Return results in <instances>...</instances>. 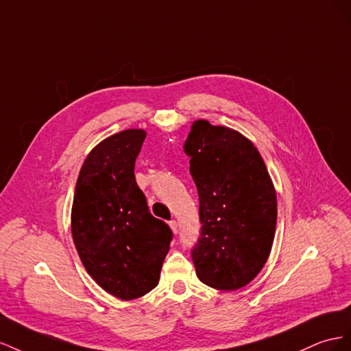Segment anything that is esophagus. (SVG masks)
Masks as SVG:
<instances>
[{
    "label": "esophagus",
    "instance_id": "obj_1",
    "mask_svg": "<svg viewBox=\"0 0 351 351\" xmlns=\"http://www.w3.org/2000/svg\"><path fill=\"white\" fill-rule=\"evenodd\" d=\"M169 226H170V229H172V232H173V234H176V232H178V222H176V220H170V222H169Z\"/></svg>",
    "mask_w": 351,
    "mask_h": 351
}]
</instances>
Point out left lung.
Wrapping results in <instances>:
<instances>
[{
    "mask_svg": "<svg viewBox=\"0 0 351 351\" xmlns=\"http://www.w3.org/2000/svg\"><path fill=\"white\" fill-rule=\"evenodd\" d=\"M184 148L203 225L193 250L197 276L215 289L235 291L258 275L272 250V178L254 144L232 128L194 120Z\"/></svg>",
    "mask_w": 351,
    "mask_h": 351,
    "instance_id": "obj_1",
    "label": "left lung"
}]
</instances>
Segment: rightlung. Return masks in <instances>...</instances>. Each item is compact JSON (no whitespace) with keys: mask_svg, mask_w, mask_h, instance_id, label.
I'll return each instance as SVG.
<instances>
[{"mask_svg":"<svg viewBox=\"0 0 351 351\" xmlns=\"http://www.w3.org/2000/svg\"><path fill=\"white\" fill-rule=\"evenodd\" d=\"M147 132L125 129L98 143L81 167L70 226L86 272L106 293L135 300L157 287L172 231L148 212L135 175Z\"/></svg>","mask_w":351,"mask_h":351,"instance_id":"right-lung-1","label":"right lung"}]
</instances>
